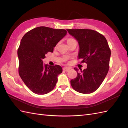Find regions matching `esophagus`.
I'll return each mask as SVG.
<instances>
[{
    "label": "esophagus",
    "mask_w": 128,
    "mask_h": 128,
    "mask_svg": "<svg viewBox=\"0 0 128 128\" xmlns=\"http://www.w3.org/2000/svg\"><path fill=\"white\" fill-rule=\"evenodd\" d=\"M70 69H71V68H69V67H64V68H63L62 70H63L64 71H65V72H68L70 70Z\"/></svg>",
    "instance_id": "esophagus-1"
}]
</instances>
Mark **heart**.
I'll use <instances>...</instances> for the list:
<instances>
[{"label":"heart","instance_id":"heart-1","mask_svg":"<svg viewBox=\"0 0 128 128\" xmlns=\"http://www.w3.org/2000/svg\"><path fill=\"white\" fill-rule=\"evenodd\" d=\"M73 40V39H72V38H69L68 39V40H67V42H69V41H70V40Z\"/></svg>","mask_w":128,"mask_h":128}]
</instances>
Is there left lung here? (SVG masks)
Masks as SVG:
<instances>
[{"instance_id":"1","label":"left lung","mask_w":128,"mask_h":128,"mask_svg":"<svg viewBox=\"0 0 128 128\" xmlns=\"http://www.w3.org/2000/svg\"><path fill=\"white\" fill-rule=\"evenodd\" d=\"M78 41V59L86 62L87 68L78 72L70 81L73 89L81 94H91L98 88L109 70L110 50L103 34L90 29H67Z\"/></svg>"}]
</instances>
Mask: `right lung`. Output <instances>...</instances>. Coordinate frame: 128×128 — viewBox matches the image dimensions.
Masks as SVG:
<instances>
[{
	"instance_id": "obj_1",
	"label": "right lung",
	"mask_w": 128,
	"mask_h": 128,
	"mask_svg": "<svg viewBox=\"0 0 128 128\" xmlns=\"http://www.w3.org/2000/svg\"><path fill=\"white\" fill-rule=\"evenodd\" d=\"M67 33L64 29L45 26L34 28L24 35L18 50V74L26 86L37 94H44L53 90L62 72L59 65L48 66L42 59Z\"/></svg>"
}]
</instances>
